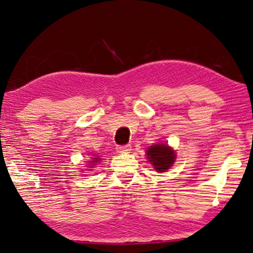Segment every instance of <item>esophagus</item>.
<instances>
[{
	"label": "esophagus",
	"mask_w": 253,
	"mask_h": 253,
	"mask_svg": "<svg viewBox=\"0 0 253 253\" xmlns=\"http://www.w3.org/2000/svg\"><path fill=\"white\" fill-rule=\"evenodd\" d=\"M116 149L118 153H129L131 151V146L130 145H119Z\"/></svg>",
	"instance_id": "34e87169"
}]
</instances>
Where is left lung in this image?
<instances>
[{
  "label": "left lung",
  "instance_id": "1",
  "mask_svg": "<svg viewBox=\"0 0 253 253\" xmlns=\"http://www.w3.org/2000/svg\"><path fill=\"white\" fill-rule=\"evenodd\" d=\"M147 157L157 172H166L175 161V153L168 145L157 144L147 149Z\"/></svg>",
  "mask_w": 253,
  "mask_h": 253
}]
</instances>
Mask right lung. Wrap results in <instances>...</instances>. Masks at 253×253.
I'll use <instances>...</instances> for the list:
<instances>
[{"instance_id": "add662e5", "label": "right lung", "mask_w": 253, "mask_h": 253, "mask_svg": "<svg viewBox=\"0 0 253 253\" xmlns=\"http://www.w3.org/2000/svg\"><path fill=\"white\" fill-rule=\"evenodd\" d=\"M96 161H98V160H97V158H96ZM96 161H92V162H93V163H96Z\"/></svg>"}]
</instances>
